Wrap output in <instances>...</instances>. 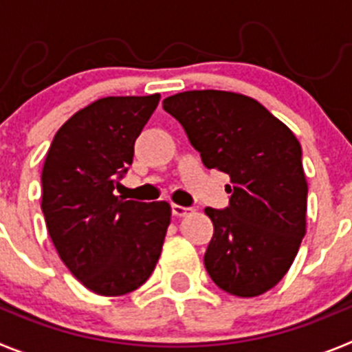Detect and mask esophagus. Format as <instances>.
Masks as SVG:
<instances>
[{
	"label": "esophagus",
	"instance_id": "1",
	"mask_svg": "<svg viewBox=\"0 0 352 352\" xmlns=\"http://www.w3.org/2000/svg\"><path fill=\"white\" fill-rule=\"evenodd\" d=\"M170 210H173L174 217H186V214L192 211V208H185V206H179V204H173V206H170Z\"/></svg>",
	"mask_w": 352,
	"mask_h": 352
}]
</instances>
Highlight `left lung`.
Here are the masks:
<instances>
[{
  "mask_svg": "<svg viewBox=\"0 0 352 352\" xmlns=\"http://www.w3.org/2000/svg\"><path fill=\"white\" fill-rule=\"evenodd\" d=\"M164 109L182 123L208 169L229 174L223 210L206 208L213 238L204 254L211 280L241 298L284 278L307 227L309 186L296 135L250 96L183 91Z\"/></svg>",
  "mask_w": 352,
  "mask_h": 352,
  "instance_id": "1",
  "label": "left lung"
}]
</instances>
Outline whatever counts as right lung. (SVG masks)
<instances>
[{
  "mask_svg": "<svg viewBox=\"0 0 352 352\" xmlns=\"http://www.w3.org/2000/svg\"><path fill=\"white\" fill-rule=\"evenodd\" d=\"M160 95L105 96L56 132L43 162L42 211L56 250L89 291L121 296L153 273L170 223L166 201L114 195Z\"/></svg>",
  "mask_w": 352,
  "mask_h": 352,
  "instance_id": "right-lung-1",
  "label": "right lung"
}]
</instances>
